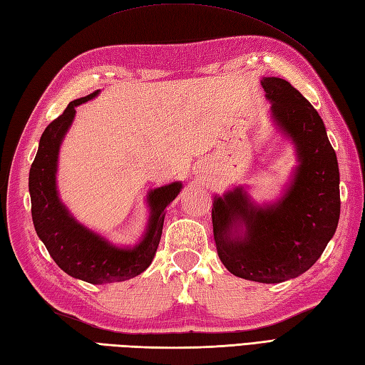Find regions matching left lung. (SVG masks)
<instances>
[{"instance_id": "left-lung-1", "label": "left lung", "mask_w": 365, "mask_h": 365, "mask_svg": "<svg viewBox=\"0 0 365 365\" xmlns=\"http://www.w3.org/2000/svg\"><path fill=\"white\" fill-rule=\"evenodd\" d=\"M261 86L272 101V115L297 146L300 165L291 188L272 207H253L236 188L216 197L211 221L217 255L236 277L258 283H282L314 264L333 238L341 215L339 166L317 110L279 78ZM238 222L245 238L231 236Z\"/></svg>"}]
</instances>
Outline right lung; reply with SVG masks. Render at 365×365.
<instances>
[{
	"mask_svg": "<svg viewBox=\"0 0 365 365\" xmlns=\"http://www.w3.org/2000/svg\"><path fill=\"white\" fill-rule=\"evenodd\" d=\"M96 95L98 90L73 101L41 133L37 155L29 171V192L34 227L56 264L74 278L103 284L125 282L149 267L162 238L165 208L177 197L182 183L174 182L149 192L148 200L152 210L149 227L146 236L133 249L115 247L74 221L57 196V155L76 107Z\"/></svg>",
	"mask_w": 365,
	"mask_h": 365,
	"instance_id": "right-lung-1",
	"label": "right lung"
}]
</instances>
